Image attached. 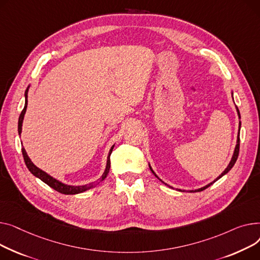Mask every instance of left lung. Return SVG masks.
<instances>
[{
  "label": "left lung",
  "mask_w": 260,
  "mask_h": 260,
  "mask_svg": "<svg viewBox=\"0 0 260 260\" xmlns=\"http://www.w3.org/2000/svg\"><path fill=\"white\" fill-rule=\"evenodd\" d=\"M236 109H237V112H238V116H239V118H240V113H239V110H238V108L236 107ZM239 131H240V121H239ZM239 142H240V139H239V132H238V136H237V144H236V147H235V150H234V154H233V156H232V159H231V161H230V164H229V166L226 167V169L214 180V181H216V180H218L220 177H222L224 174H226L229 171H230L232 168H233V166L235 165V162H236V160H237V157H238V154H239ZM150 170L152 171V173H153L156 177H157V175L154 173V171L152 170V168L150 167ZM158 178V177H157ZM213 181V182H214ZM213 182H211V184H209V185H207L206 187H203V188H201V189H198V190H195V191H191V192H200V191H203V190H205V189H207L208 187H210Z\"/></svg>",
  "instance_id": "obj_1"
}]
</instances>
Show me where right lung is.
Listing matches in <instances>:
<instances>
[{
    "label": "right lung",
    "mask_w": 260,
    "mask_h": 260,
    "mask_svg": "<svg viewBox=\"0 0 260 260\" xmlns=\"http://www.w3.org/2000/svg\"><path fill=\"white\" fill-rule=\"evenodd\" d=\"M27 93H28V88H27V90L25 91V98H26L25 107H24V109L22 110V112H21V114H20V117H19V127H18V128H19V134H21V132H22V124H23L24 115H25V112H26V109H27V102H28V101H27ZM113 147H114V146H112L111 149H110L108 158H107L106 170H105L104 174L102 175V177H101L98 181H95V182H91V184H88V185H85V186H79V187H73V186L64 185V184H62V182H60V181L56 180L55 178L51 177L50 175H48L47 173L44 172L43 170L39 169V168H38L37 166H35L34 162H32L31 160H30V158L28 157V155H27V153H26V151H25L24 148H22V153H23L24 161H25V164H26V166H27V168H28V170H29L30 172H31L35 176L39 177L42 181L45 182V184H47L49 187H51V188L54 189L55 191H57V192H59V193H62V194H67V195L70 194V195H72V194H79V193H82V192H84V191H86V190H88V189L93 188L94 186L99 185L101 181H103V180L106 178V176L108 175L109 170H110V155H111V152H112V150H113Z\"/></svg>",
    "instance_id": "1"
}]
</instances>
